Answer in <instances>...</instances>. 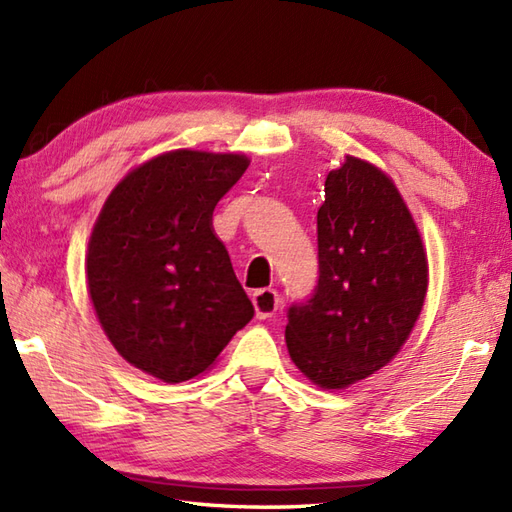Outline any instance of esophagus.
<instances>
[{
  "label": "esophagus",
  "instance_id": "esophagus-1",
  "mask_svg": "<svg viewBox=\"0 0 512 512\" xmlns=\"http://www.w3.org/2000/svg\"><path fill=\"white\" fill-rule=\"evenodd\" d=\"M253 306L259 319L275 317L279 310V292L273 288H262L253 292Z\"/></svg>",
  "mask_w": 512,
  "mask_h": 512
}]
</instances>
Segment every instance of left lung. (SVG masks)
Segmentation results:
<instances>
[{"mask_svg":"<svg viewBox=\"0 0 512 512\" xmlns=\"http://www.w3.org/2000/svg\"><path fill=\"white\" fill-rule=\"evenodd\" d=\"M317 242L319 281L288 308L286 345L314 385L343 389L409 339L427 295V253L396 184L354 156L325 178Z\"/></svg>","mask_w":512,"mask_h":512,"instance_id":"obj_1","label":"left lung"}]
</instances>
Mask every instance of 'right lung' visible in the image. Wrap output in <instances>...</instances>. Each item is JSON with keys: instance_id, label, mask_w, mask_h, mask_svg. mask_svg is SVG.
Listing matches in <instances>:
<instances>
[{"instance_id": "1", "label": "right lung", "mask_w": 512, "mask_h": 512, "mask_svg": "<svg viewBox=\"0 0 512 512\" xmlns=\"http://www.w3.org/2000/svg\"><path fill=\"white\" fill-rule=\"evenodd\" d=\"M248 158L178 149L129 171L88 246L90 299L127 363L165 383L206 372L255 308L213 233Z\"/></svg>"}]
</instances>
